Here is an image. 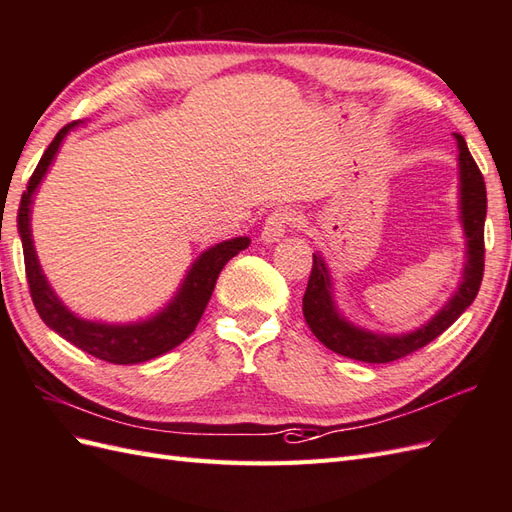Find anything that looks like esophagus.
I'll list each match as a JSON object with an SVG mask.
<instances>
[{
	"mask_svg": "<svg viewBox=\"0 0 512 512\" xmlns=\"http://www.w3.org/2000/svg\"><path fill=\"white\" fill-rule=\"evenodd\" d=\"M291 221H295V219H293V213H291L289 208H276V210H271V213H269L267 219H265L263 232H260V239L267 241V243L280 241L282 236H284V232H286V228L291 226Z\"/></svg>",
	"mask_w": 512,
	"mask_h": 512,
	"instance_id": "1",
	"label": "esophagus"
}]
</instances>
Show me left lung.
<instances>
[{
    "mask_svg": "<svg viewBox=\"0 0 512 512\" xmlns=\"http://www.w3.org/2000/svg\"><path fill=\"white\" fill-rule=\"evenodd\" d=\"M456 136L458 143V167H460V221L467 236V263L463 282L458 291L452 295L439 313H436L426 326L417 328L415 332L386 336L367 332L356 328L354 323L343 319L332 299V282L326 263L319 254H313V271H310L308 286L304 293V319L308 328L313 330L317 339L328 347V350L363 360V363H393L397 358H404L421 350L423 345L434 341L436 336L443 334L452 323L465 313L476 299L482 273H484V217H486V186L484 178L471 158L467 143L460 134Z\"/></svg>",
    "mask_w": 512,
    "mask_h": 512,
    "instance_id": "left-lung-1",
    "label": "left lung"
}]
</instances>
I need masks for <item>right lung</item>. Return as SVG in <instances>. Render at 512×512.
<instances>
[{"mask_svg":"<svg viewBox=\"0 0 512 512\" xmlns=\"http://www.w3.org/2000/svg\"><path fill=\"white\" fill-rule=\"evenodd\" d=\"M76 126L78 121L67 123V126L54 136V141L49 143L43 158L39 160V165H36L32 173V178L28 180V189L21 195L17 226L23 243V260H26V278L32 302L36 313L41 315L47 326L58 332L62 339H67L69 343L80 347L82 352L115 365L145 363V360H152L160 354L171 352L173 347H178L182 341L189 339L199 319L204 315L210 295L215 291L221 269L226 267L230 258L243 252L249 245V239L247 236H236V239L223 241L215 247L206 249V252L195 260L191 271L186 273L176 297H173L169 306L162 308L152 319L141 323H128V326H110V323L86 321L69 313L67 306H62L60 299L54 295L52 286L47 284L39 265V258H36L30 230V206L36 186L41 184L49 165H52L62 139H65L67 132Z\"/></svg>","mask_w":512,"mask_h":512,"instance_id":"right-lung-1","label":"right lung"}]
</instances>
